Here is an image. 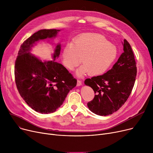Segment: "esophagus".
<instances>
[{"label":"esophagus","mask_w":153,"mask_h":153,"mask_svg":"<svg viewBox=\"0 0 153 153\" xmlns=\"http://www.w3.org/2000/svg\"><path fill=\"white\" fill-rule=\"evenodd\" d=\"M82 85V81L80 80H77V86H81Z\"/></svg>","instance_id":"obj_1"}]
</instances>
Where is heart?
<instances>
[{"instance_id": "heart-1", "label": "heart", "mask_w": 153, "mask_h": 153, "mask_svg": "<svg viewBox=\"0 0 153 153\" xmlns=\"http://www.w3.org/2000/svg\"><path fill=\"white\" fill-rule=\"evenodd\" d=\"M117 56V46L97 33L78 36L74 39L73 43L64 46L62 53L64 66L70 71L74 70L82 61L84 64L77 71L79 76L88 73L91 76H97L105 73Z\"/></svg>"}]
</instances>
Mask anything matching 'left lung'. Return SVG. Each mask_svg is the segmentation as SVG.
I'll list each match as a JSON object with an SVG mask.
<instances>
[{
    "label": "left lung",
    "instance_id": "8db88e82",
    "mask_svg": "<svg viewBox=\"0 0 153 153\" xmlns=\"http://www.w3.org/2000/svg\"><path fill=\"white\" fill-rule=\"evenodd\" d=\"M123 45L124 52L110 70L84 81L95 94L94 99L87 103V107L96 115L107 116L117 111L132 91L137 73L136 64L131 47L126 39H124Z\"/></svg>",
    "mask_w": 153,
    "mask_h": 153
}]
</instances>
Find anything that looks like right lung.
<instances>
[{
	"label": "right lung",
	"instance_id": "add662e5",
	"mask_svg": "<svg viewBox=\"0 0 153 153\" xmlns=\"http://www.w3.org/2000/svg\"><path fill=\"white\" fill-rule=\"evenodd\" d=\"M60 30H40L27 39L20 46L15 64V80L23 99L34 110L51 114L62 105L77 80L61 64L55 61L61 51L56 46L53 60L43 62L30 51L39 40L56 36Z\"/></svg>",
	"mask_w": 153,
	"mask_h": 153
}]
</instances>
